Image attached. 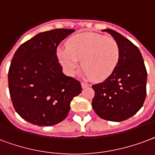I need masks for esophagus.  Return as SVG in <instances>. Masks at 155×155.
Listing matches in <instances>:
<instances>
[{
    "mask_svg": "<svg viewBox=\"0 0 155 155\" xmlns=\"http://www.w3.org/2000/svg\"><path fill=\"white\" fill-rule=\"evenodd\" d=\"M81 86H82L83 89H84V88L89 86V84L88 83H85V82H81Z\"/></svg>",
    "mask_w": 155,
    "mask_h": 155,
    "instance_id": "esophagus-1",
    "label": "esophagus"
}]
</instances>
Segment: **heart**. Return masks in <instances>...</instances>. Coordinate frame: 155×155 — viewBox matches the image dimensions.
<instances>
[{
	"instance_id": "1",
	"label": "heart",
	"mask_w": 155,
	"mask_h": 155,
	"mask_svg": "<svg viewBox=\"0 0 155 155\" xmlns=\"http://www.w3.org/2000/svg\"><path fill=\"white\" fill-rule=\"evenodd\" d=\"M66 48L57 49V57L68 73H74L81 61L83 75L95 81L112 74L120 58V48L113 38L95 33H83L66 41Z\"/></svg>"
}]
</instances>
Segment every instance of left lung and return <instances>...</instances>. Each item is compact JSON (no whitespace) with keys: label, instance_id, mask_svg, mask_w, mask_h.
I'll list each match as a JSON object with an SVG mask.
<instances>
[{"label":"left lung","instance_id":"1","mask_svg":"<svg viewBox=\"0 0 155 155\" xmlns=\"http://www.w3.org/2000/svg\"><path fill=\"white\" fill-rule=\"evenodd\" d=\"M117 42L120 58L115 70L102 83L92 86V107L101 118L121 121L141 108L146 97L147 71L139 48L117 32L107 28Z\"/></svg>","mask_w":155,"mask_h":155}]
</instances>
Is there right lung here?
<instances>
[{
    "label": "right lung",
    "instance_id": "add662e5",
    "mask_svg": "<svg viewBox=\"0 0 155 155\" xmlns=\"http://www.w3.org/2000/svg\"><path fill=\"white\" fill-rule=\"evenodd\" d=\"M74 31L40 33L14 54L8 72L10 98L17 113L32 124L49 127L62 121L73 98L81 93L80 81L62 73L57 55L59 43Z\"/></svg>",
    "mask_w": 155,
    "mask_h": 155
}]
</instances>
